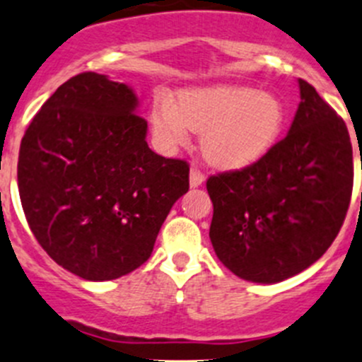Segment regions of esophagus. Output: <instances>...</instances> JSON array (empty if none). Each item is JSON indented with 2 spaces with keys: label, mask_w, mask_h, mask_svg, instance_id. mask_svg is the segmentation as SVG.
Here are the masks:
<instances>
[{
  "label": "esophagus",
  "mask_w": 362,
  "mask_h": 362,
  "mask_svg": "<svg viewBox=\"0 0 362 362\" xmlns=\"http://www.w3.org/2000/svg\"><path fill=\"white\" fill-rule=\"evenodd\" d=\"M204 180H206V177H204V174L200 173L197 167H192V170H189V185H192L193 188H197V186L202 185Z\"/></svg>",
  "instance_id": "1"
}]
</instances>
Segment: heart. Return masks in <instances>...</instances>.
Masks as SVG:
<instances>
[{
    "instance_id": "obj_1",
    "label": "heart",
    "mask_w": 362,
    "mask_h": 362,
    "mask_svg": "<svg viewBox=\"0 0 362 362\" xmlns=\"http://www.w3.org/2000/svg\"><path fill=\"white\" fill-rule=\"evenodd\" d=\"M153 134L165 151L202 132L200 148L209 163L241 169L273 149L285 127V107L273 93L250 86H207L182 91L180 103L160 96L151 110Z\"/></svg>"
}]
</instances>
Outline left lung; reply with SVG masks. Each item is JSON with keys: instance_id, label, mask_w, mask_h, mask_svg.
Masks as SVG:
<instances>
[{"instance_id": "1", "label": "left lung", "mask_w": 362, "mask_h": 362, "mask_svg": "<svg viewBox=\"0 0 362 362\" xmlns=\"http://www.w3.org/2000/svg\"><path fill=\"white\" fill-rule=\"evenodd\" d=\"M299 91L287 137L259 162L206 182L216 257L255 284H278L317 262L338 235L352 197L345 121L303 78Z\"/></svg>"}]
</instances>
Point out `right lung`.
Instances as JSON below:
<instances>
[{
  "mask_svg": "<svg viewBox=\"0 0 362 362\" xmlns=\"http://www.w3.org/2000/svg\"><path fill=\"white\" fill-rule=\"evenodd\" d=\"M137 105L130 86L84 71L56 89L21 142L28 225L56 264L84 280H116L142 266L189 188L185 160L149 149Z\"/></svg>",
  "mask_w": 362,
  "mask_h": 362,
  "instance_id": "add662e5",
  "label": "right lung"
}]
</instances>
